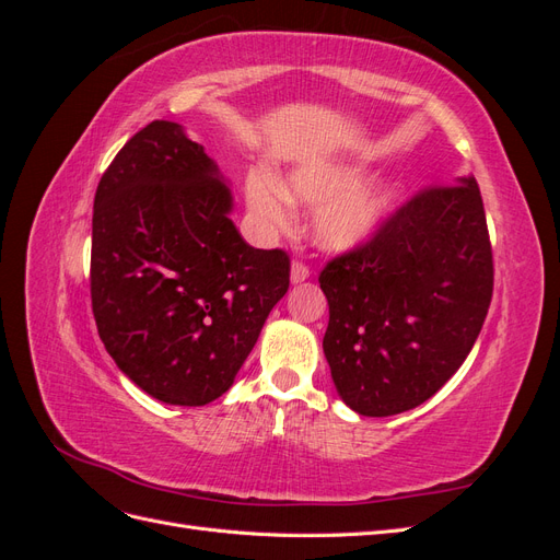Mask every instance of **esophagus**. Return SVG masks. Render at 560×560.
I'll list each match as a JSON object with an SVG mask.
<instances>
[{"instance_id":"34e87169","label":"esophagus","mask_w":560,"mask_h":560,"mask_svg":"<svg viewBox=\"0 0 560 560\" xmlns=\"http://www.w3.org/2000/svg\"><path fill=\"white\" fill-rule=\"evenodd\" d=\"M308 276H311V266L296 259V261L292 264V282H294V284H299V282L306 280Z\"/></svg>"}]
</instances>
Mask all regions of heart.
<instances>
[{"instance_id":"obj_1","label":"heart","mask_w":560,"mask_h":560,"mask_svg":"<svg viewBox=\"0 0 560 560\" xmlns=\"http://www.w3.org/2000/svg\"><path fill=\"white\" fill-rule=\"evenodd\" d=\"M358 173L348 167H301L284 182L254 173L247 179V202L268 231L290 222V202L317 206L313 214V238L327 249H348L366 241L381 224L393 191L387 186L358 184Z\"/></svg>"}]
</instances>
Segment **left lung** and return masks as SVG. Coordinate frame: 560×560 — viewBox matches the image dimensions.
<instances>
[{
    "instance_id": "8db88e82",
    "label": "left lung",
    "mask_w": 560,
    "mask_h": 560,
    "mask_svg": "<svg viewBox=\"0 0 560 560\" xmlns=\"http://www.w3.org/2000/svg\"><path fill=\"white\" fill-rule=\"evenodd\" d=\"M325 358L360 416L416 409L469 354L493 299V247L479 184L418 191L319 273Z\"/></svg>"
}]
</instances>
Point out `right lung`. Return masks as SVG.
Here are the masks:
<instances>
[{"mask_svg": "<svg viewBox=\"0 0 560 560\" xmlns=\"http://www.w3.org/2000/svg\"><path fill=\"white\" fill-rule=\"evenodd\" d=\"M229 212L214 161L173 121L135 132L97 184V334L116 366L159 401L222 397L290 290V254L249 247Z\"/></svg>", "mask_w": 560, "mask_h": 560, "instance_id": "right-lung-1", "label": "right lung"}]
</instances>
